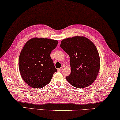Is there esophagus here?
Here are the masks:
<instances>
[{"label":"esophagus","instance_id":"34e87169","mask_svg":"<svg viewBox=\"0 0 120 120\" xmlns=\"http://www.w3.org/2000/svg\"><path fill=\"white\" fill-rule=\"evenodd\" d=\"M63 70V68H59V69H58V72H62V71Z\"/></svg>","mask_w":120,"mask_h":120}]
</instances>
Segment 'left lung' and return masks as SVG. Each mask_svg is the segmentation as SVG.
I'll return each instance as SVG.
<instances>
[{"label":"left lung","instance_id":"8db88e82","mask_svg":"<svg viewBox=\"0 0 120 120\" xmlns=\"http://www.w3.org/2000/svg\"><path fill=\"white\" fill-rule=\"evenodd\" d=\"M60 47L70 57L71 73L66 77L75 87L84 88L91 85L99 73L100 58L95 45L82 36L63 39Z\"/></svg>","mask_w":120,"mask_h":120}]
</instances>
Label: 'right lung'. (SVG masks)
<instances>
[{"label":"right lung","instance_id":"right-lung-1","mask_svg":"<svg viewBox=\"0 0 120 120\" xmlns=\"http://www.w3.org/2000/svg\"><path fill=\"white\" fill-rule=\"evenodd\" d=\"M57 44V40L41 37L32 38L25 44L19 57V70L30 87L39 89L51 81L57 70L50 54Z\"/></svg>","mask_w":120,"mask_h":120}]
</instances>
